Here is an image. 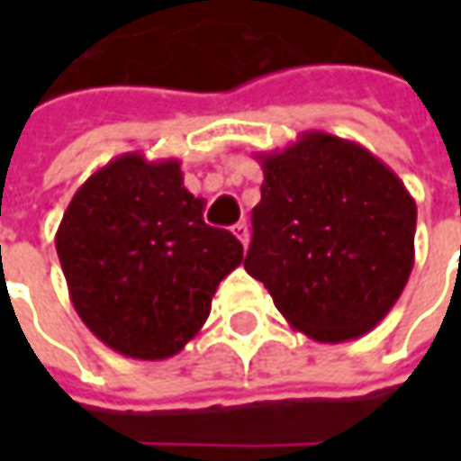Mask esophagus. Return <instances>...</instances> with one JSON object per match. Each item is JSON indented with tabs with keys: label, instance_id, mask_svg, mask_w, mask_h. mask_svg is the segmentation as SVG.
Segmentation results:
<instances>
[{
	"label": "esophagus",
	"instance_id": "obj_1",
	"mask_svg": "<svg viewBox=\"0 0 461 461\" xmlns=\"http://www.w3.org/2000/svg\"><path fill=\"white\" fill-rule=\"evenodd\" d=\"M231 231H234V237H237V240H240L241 244H244V247L249 244V227H247L244 221H240V224H234V227H231Z\"/></svg>",
	"mask_w": 461,
	"mask_h": 461
}]
</instances>
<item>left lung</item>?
<instances>
[{"label": "left lung", "mask_w": 461, "mask_h": 461, "mask_svg": "<svg viewBox=\"0 0 461 461\" xmlns=\"http://www.w3.org/2000/svg\"><path fill=\"white\" fill-rule=\"evenodd\" d=\"M257 160L264 182L244 269L309 339H360L385 319L410 279L412 194L363 145L321 131Z\"/></svg>", "instance_id": "obj_1"}]
</instances>
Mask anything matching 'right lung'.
Returning a JSON list of instances; mask_svg holds the SVG:
<instances>
[{"label": "right lung", "mask_w": 461, "mask_h": 461, "mask_svg": "<svg viewBox=\"0 0 461 461\" xmlns=\"http://www.w3.org/2000/svg\"><path fill=\"white\" fill-rule=\"evenodd\" d=\"M177 160L125 152L68 202L56 251L88 330L115 353L165 360L210 316L220 281L244 259L227 230L204 224Z\"/></svg>", "instance_id": "obj_1"}]
</instances>
